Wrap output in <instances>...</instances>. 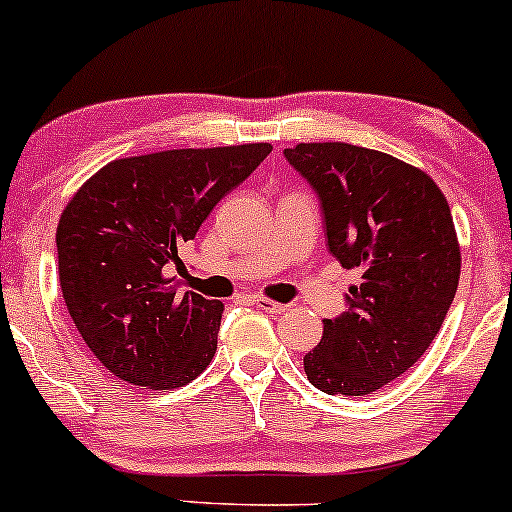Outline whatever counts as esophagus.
I'll use <instances>...</instances> for the list:
<instances>
[{
	"label": "esophagus",
	"instance_id": "34e87169",
	"mask_svg": "<svg viewBox=\"0 0 512 512\" xmlns=\"http://www.w3.org/2000/svg\"><path fill=\"white\" fill-rule=\"evenodd\" d=\"M257 304V307L260 309H264V312H269V314H283V312H288V304H281V302H276V300H269V297H255V300H252Z\"/></svg>",
	"mask_w": 512,
	"mask_h": 512
}]
</instances>
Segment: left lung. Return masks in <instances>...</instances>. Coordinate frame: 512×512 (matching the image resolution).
I'll list each match as a JSON object with an SVG mask.
<instances>
[{
    "label": "left lung",
    "mask_w": 512,
    "mask_h": 512,
    "mask_svg": "<svg viewBox=\"0 0 512 512\" xmlns=\"http://www.w3.org/2000/svg\"><path fill=\"white\" fill-rule=\"evenodd\" d=\"M319 193L328 250L359 269L349 309L323 319L304 354L309 383L366 397L406 373L442 328L461 278V243L439 186L423 170L342 141L286 148Z\"/></svg>",
    "instance_id": "8db88e82"
}]
</instances>
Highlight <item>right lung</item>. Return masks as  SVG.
Listing matches in <instances>:
<instances>
[{
  "mask_svg": "<svg viewBox=\"0 0 512 512\" xmlns=\"http://www.w3.org/2000/svg\"><path fill=\"white\" fill-rule=\"evenodd\" d=\"M271 144L174 148L118 158L77 189L56 229L58 278L101 366L144 390H177L217 352L224 304L177 293L179 250Z\"/></svg>",
  "mask_w": 512,
  "mask_h": 512,
  "instance_id": "1",
  "label": "right lung"
}]
</instances>
